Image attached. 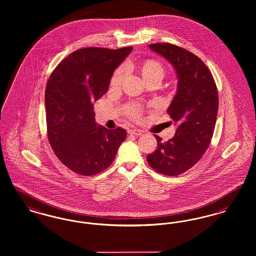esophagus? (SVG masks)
<instances>
[{
	"label": "esophagus",
	"mask_w": 256,
	"mask_h": 256,
	"mask_svg": "<svg viewBox=\"0 0 256 256\" xmlns=\"http://www.w3.org/2000/svg\"><path fill=\"white\" fill-rule=\"evenodd\" d=\"M128 133L130 134H134V136H140L142 134V132L138 129H130V130H128Z\"/></svg>",
	"instance_id": "34e87169"
}]
</instances>
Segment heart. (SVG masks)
Wrapping results in <instances>:
<instances>
[{"label":"heart","mask_w":256,"mask_h":256,"mask_svg":"<svg viewBox=\"0 0 256 256\" xmlns=\"http://www.w3.org/2000/svg\"><path fill=\"white\" fill-rule=\"evenodd\" d=\"M140 71L144 79V81L148 82L155 78L162 79L164 75V69L161 64L154 60H148L144 62H142L140 66ZM125 75V69L124 68H118L112 76L110 84L112 86H118L122 84V80ZM129 114L133 116H136L138 114V110L136 107H132L129 110Z\"/></svg>","instance_id":"heart-1"}]
</instances>
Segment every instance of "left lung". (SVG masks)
I'll return each mask as SVG.
<instances>
[{
	"mask_svg": "<svg viewBox=\"0 0 256 256\" xmlns=\"http://www.w3.org/2000/svg\"><path fill=\"white\" fill-rule=\"evenodd\" d=\"M149 49L164 56L174 68L177 90L168 114L177 125L168 142L154 134L157 148L146 157L149 166L162 174L187 172L200 160L215 129L218 96L214 78L196 54L170 43H155Z\"/></svg>",
	"mask_w": 256,
	"mask_h": 256,
	"instance_id": "8db88e82",
	"label": "left lung"
}]
</instances>
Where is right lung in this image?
I'll list each match as a JSON object with an SVG mask.
<instances>
[{"label": "right lung", "mask_w": 256, "mask_h": 256, "mask_svg": "<svg viewBox=\"0 0 256 256\" xmlns=\"http://www.w3.org/2000/svg\"><path fill=\"white\" fill-rule=\"evenodd\" d=\"M133 47H90L69 54L52 72L45 90L48 140L72 172L90 176L108 168L126 138L95 122L94 102L107 92L114 71Z\"/></svg>", "instance_id": "right-lung-1"}]
</instances>
